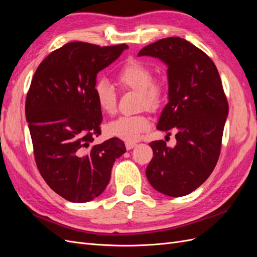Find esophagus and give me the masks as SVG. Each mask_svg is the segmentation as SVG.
<instances>
[{"label": "esophagus", "instance_id": "1", "mask_svg": "<svg viewBox=\"0 0 257 257\" xmlns=\"http://www.w3.org/2000/svg\"><path fill=\"white\" fill-rule=\"evenodd\" d=\"M136 146H137V144H136V143H130V142L125 143V147H126V149H127V150L133 149V148H135Z\"/></svg>", "mask_w": 257, "mask_h": 257}]
</instances>
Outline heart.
<instances>
[{
  "mask_svg": "<svg viewBox=\"0 0 257 257\" xmlns=\"http://www.w3.org/2000/svg\"><path fill=\"white\" fill-rule=\"evenodd\" d=\"M152 68L143 61L130 59L115 74V81L123 90L138 92L139 107L154 111L164 99V82L152 78ZM95 99L99 109L112 114L116 109V94L111 85L105 80L98 81L94 87ZM150 128V120L145 114L123 115L107 125L108 134L125 142H136Z\"/></svg>",
  "mask_w": 257,
  "mask_h": 257,
  "instance_id": "heart-1",
  "label": "heart"
}]
</instances>
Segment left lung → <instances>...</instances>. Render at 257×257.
Segmentation results:
<instances>
[{"label": "left lung", "instance_id": "left-lung-1", "mask_svg": "<svg viewBox=\"0 0 257 257\" xmlns=\"http://www.w3.org/2000/svg\"><path fill=\"white\" fill-rule=\"evenodd\" d=\"M159 58L167 65L168 103L158 130L176 131L177 145L150 143L153 158L146 175L153 188L168 196L188 195L211 175L220 157L228 103L215 64L180 37L150 44L138 57Z\"/></svg>", "mask_w": 257, "mask_h": 257}]
</instances>
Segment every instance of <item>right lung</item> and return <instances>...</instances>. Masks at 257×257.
<instances>
[{
	"mask_svg": "<svg viewBox=\"0 0 257 257\" xmlns=\"http://www.w3.org/2000/svg\"><path fill=\"white\" fill-rule=\"evenodd\" d=\"M128 48L67 43L38 65L26 99V116L38 170L51 190L72 203L99 196L114 161L125 153L119 138L92 145L102 110L94 87L99 71Z\"/></svg>",
	"mask_w": 257,
	"mask_h": 257,
	"instance_id": "right-lung-1",
	"label": "right lung"
}]
</instances>
